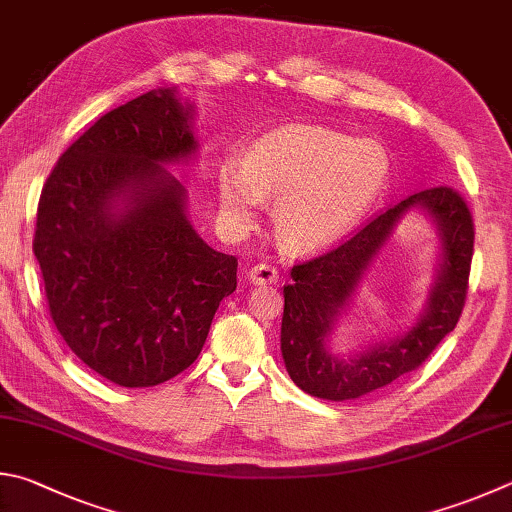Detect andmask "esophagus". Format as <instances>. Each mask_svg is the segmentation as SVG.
<instances>
[{
	"instance_id": "1",
	"label": "esophagus",
	"mask_w": 512,
	"mask_h": 512,
	"mask_svg": "<svg viewBox=\"0 0 512 512\" xmlns=\"http://www.w3.org/2000/svg\"><path fill=\"white\" fill-rule=\"evenodd\" d=\"M248 275H250V282H253V284H273V282L280 280V271H277L273 264H266V262L250 268Z\"/></svg>"
}]
</instances>
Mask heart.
<instances>
[{"label": "heart", "mask_w": 512, "mask_h": 512, "mask_svg": "<svg viewBox=\"0 0 512 512\" xmlns=\"http://www.w3.org/2000/svg\"><path fill=\"white\" fill-rule=\"evenodd\" d=\"M389 176L383 145L327 127H288L264 136L237 165L217 170L221 215L232 228L275 201V226L288 246L322 250L356 228Z\"/></svg>", "instance_id": "b5f03b06"}]
</instances>
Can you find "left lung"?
<instances>
[{
	"mask_svg": "<svg viewBox=\"0 0 512 512\" xmlns=\"http://www.w3.org/2000/svg\"><path fill=\"white\" fill-rule=\"evenodd\" d=\"M423 207L442 232L444 264L428 309L415 327L394 341L351 361L331 357L323 347L340 308L407 209ZM475 224L466 199L448 185H432L380 212L356 235L291 268L284 286L282 356L288 376L306 394L327 401H351L421 367L439 342L457 327L466 306Z\"/></svg>",
	"mask_w": 512,
	"mask_h": 512,
	"instance_id": "1",
	"label": "left lung"
}]
</instances>
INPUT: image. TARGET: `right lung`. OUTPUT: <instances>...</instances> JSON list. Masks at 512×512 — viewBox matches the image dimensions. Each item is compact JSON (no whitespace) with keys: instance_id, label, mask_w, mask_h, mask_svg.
<instances>
[{"instance_id":"1","label":"right lung","mask_w":512,"mask_h":512,"mask_svg":"<svg viewBox=\"0 0 512 512\" xmlns=\"http://www.w3.org/2000/svg\"><path fill=\"white\" fill-rule=\"evenodd\" d=\"M190 118L174 89L107 111L60 156L37 203L33 253L55 329L120 387L188 369L237 288V257L194 232L185 188L161 167L197 152Z\"/></svg>"}]
</instances>
